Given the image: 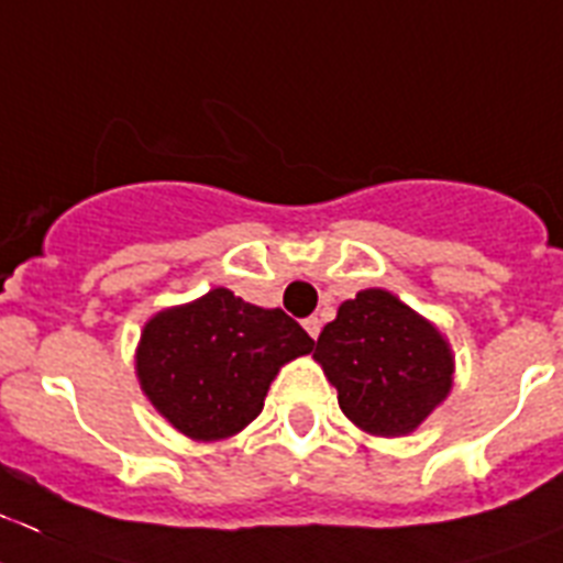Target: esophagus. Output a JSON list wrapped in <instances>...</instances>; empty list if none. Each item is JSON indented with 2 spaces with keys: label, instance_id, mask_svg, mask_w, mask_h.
I'll return each mask as SVG.
<instances>
[{
  "label": "esophagus",
  "instance_id": "obj_1",
  "mask_svg": "<svg viewBox=\"0 0 563 563\" xmlns=\"http://www.w3.org/2000/svg\"><path fill=\"white\" fill-rule=\"evenodd\" d=\"M305 331H308L313 339H319V331H322V319H319V316H310V319H305Z\"/></svg>",
  "mask_w": 563,
  "mask_h": 563
}]
</instances>
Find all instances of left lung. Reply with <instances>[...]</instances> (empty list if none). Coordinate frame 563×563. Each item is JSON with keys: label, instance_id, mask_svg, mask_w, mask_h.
Instances as JSON below:
<instances>
[{"label": "left lung", "instance_id": "left-lung-1", "mask_svg": "<svg viewBox=\"0 0 563 563\" xmlns=\"http://www.w3.org/2000/svg\"><path fill=\"white\" fill-rule=\"evenodd\" d=\"M313 360L347 420L379 438L415 431L452 391L454 356L443 333L379 287L339 305Z\"/></svg>", "mask_w": 563, "mask_h": 563}]
</instances>
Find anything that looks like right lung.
Segmentation results:
<instances>
[{"label": "right lung", "mask_w": 563, "mask_h": 563, "mask_svg": "<svg viewBox=\"0 0 563 563\" xmlns=\"http://www.w3.org/2000/svg\"><path fill=\"white\" fill-rule=\"evenodd\" d=\"M285 310L255 308L227 287L155 313L141 333L134 368L143 394L192 440H224L262 415L285 362L313 351Z\"/></svg>", "instance_id": "obj_1"}]
</instances>
